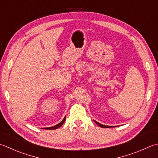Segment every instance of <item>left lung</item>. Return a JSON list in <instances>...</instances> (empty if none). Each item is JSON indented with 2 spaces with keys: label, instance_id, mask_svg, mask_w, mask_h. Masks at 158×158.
<instances>
[{
  "label": "left lung",
  "instance_id": "left-lung-1",
  "mask_svg": "<svg viewBox=\"0 0 158 158\" xmlns=\"http://www.w3.org/2000/svg\"><path fill=\"white\" fill-rule=\"evenodd\" d=\"M94 121L97 123V124L98 125H99L101 127H102V128H109V127H111L110 126H106V125H101V124H100L99 123H98V122H97V121H95V120H94Z\"/></svg>",
  "mask_w": 158,
  "mask_h": 158
}]
</instances>
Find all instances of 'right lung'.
<instances>
[{"label": "right lung", "instance_id": "obj_1", "mask_svg": "<svg viewBox=\"0 0 158 158\" xmlns=\"http://www.w3.org/2000/svg\"><path fill=\"white\" fill-rule=\"evenodd\" d=\"M65 120H66V117H64V118L62 120V121L59 123V124L56 125L55 126L51 127H47V128H44V129H56L59 128V127H61V125H62L64 124Z\"/></svg>", "mask_w": 158, "mask_h": 158}]
</instances>
